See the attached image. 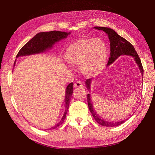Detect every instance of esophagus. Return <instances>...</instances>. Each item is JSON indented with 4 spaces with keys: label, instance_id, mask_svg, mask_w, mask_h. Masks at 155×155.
I'll use <instances>...</instances> for the list:
<instances>
[{
    "label": "esophagus",
    "instance_id": "1",
    "mask_svg": "<svg viewBox=\"0 0 155 155\" xmlns=\"http://www.w3.org/2000/svg\"><path fill=\"white\" fill-rule=\"evenodd\" d=\"M83 86V83L80 81H77L76 83H74V88H78V87H82Z\"/></svg>",
    "mask_w": 155,
    "mask_h": 155
}]
</instances>
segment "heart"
<instances>
[{"label":"heart","mask_w":155,"mask_h":155,"mask_svg":"<svg viewBox=\"0 0 155 155\" xmlns=\"http://www.w3.org/2000/svg\"><path fill=\"white\" fill-rule=\"evenodd\" d=\"M65 58L75 66H80L81 72L87 76H94L104 70L107 60V47L100 39H79L67 48Z\"/></svg>","instance_id":"b5f03b06"}]
</instances>
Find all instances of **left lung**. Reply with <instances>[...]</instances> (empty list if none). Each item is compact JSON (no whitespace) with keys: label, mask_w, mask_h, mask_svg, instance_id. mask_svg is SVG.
Here are the masks:
<instances>
[{"label":"left lung","mask_w":155,"mask_h":155,"mask_svg":"<svg viewBox=\"0 0 155 155\" xmlns=\"http://www.w3.org/2000/svg\"><path fill=\"white\" fill-rule=\"evenodd\" d=\"M94 28L97 29L98 30L104 31L108 35V37H109V39L110 41V54L109 61H108V63H107V66L111 64L117 58L120 57L121 55H130V56H132V57L134 59V61L137 62L138 66L140 68V71L142 74V76H143V68L141 63V60H140L137 52L136 51L134 46L131 45L128 41H127L124 38V37L119 35L114 30L109 28L95 26L94 27ZM92 79V78L88 79L85 81L86 86L88 89V91H90L91 89ZM87 102H88V106L89 108V110H90V111L91 112L94 118L95 119L97 123H98L102 126L116 127L124 124L125 121L126 120H127L128 119V118H126L125 120H124L122 121H107L104 119L101 118L100 116H98V114L95 112L94 109L92 101H91L90 94H87Z\"/></svg>","instance_id":"left-lung-1"}]
</instances>
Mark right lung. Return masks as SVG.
Wrapping results in <instances>:
<instances>
[{"label": "right lung", "instance_id": "right-lung-1", "mask_svg": "<svg viewBox=\"0 0 155 155\" xmlns=\"http://www.w3.org/2000/svg\"><path fill=\"white\" fill-rule=\"evenodd\" d=\"M70 34V32H64L59 31H51L46 32H40L34 36L30 40L28 43L25 45L18 51L17 58L21 56L28 55L31 54H39L44 52L48 48H51L54 45L60 40L67 38V36ZM15 64V63H14ZM73 83H70L67 86L65 92V104H66V109H65L64 113L59 122L54 126L48 129V130L54 129L58 127L61 125L66 118V115L68 111V109L70 104V99L73 93ZM46 130V129H45Z\"/></svg>", "mask_w": 155, "mask_h": 155}]
</instances>
